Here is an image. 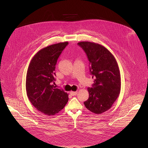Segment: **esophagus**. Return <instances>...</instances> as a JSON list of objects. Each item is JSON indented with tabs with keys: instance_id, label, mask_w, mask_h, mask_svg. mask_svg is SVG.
<instances>
[{
	"instance_id": "34e87169",
	"label": "esophagus",
	"mask_w": 148,
	"mask_h": 148,
	"mask_svg": "<svg viewBox=\"0 0 148 148\" xmlns=\"http://www.w3.org/2000/svg\"><path fill=\"white\" fill-rule=\"evenodd\" d=\"M77 93H78V92H73V91H71V92H70V94H71V95H72V96H75V95L77 94Z\"/></svg>"
}]
</instances>
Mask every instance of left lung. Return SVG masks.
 <instances>
[{
	"label": "left lung",
	"instance_id": "1",
	"mask_svg": "<svg viewBox=\"0 0 148 148\" xmlns=\"http://www.w3.org/2000/svg\"><path fill=\"white\" fill-rule=\"evenodd\" d=\"M78 45L86 52L94 84L87 90L89 97L84 102L87 109L96 114L112 107L121 90V76L114 55L103 46L94 42H80Z\"/></svg>",
	"mask_w": 148,
	"mask_h": 148
}]
</instances>
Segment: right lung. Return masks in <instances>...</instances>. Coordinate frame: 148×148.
<instances>
[{"label":"right lung","mask_w":148,"mask_h":148,"mask_svg":"<svg viewBox=\"0 0 148 148\" xmlns=\"http://www.w3.org/2000/svg\"><path fill=\"white\" fill-rule=\"evenodd\" d=\"M68 42L53 44L38 51L29 62L26 76L27 95L32 105L46 115L61 111L68 101V94L53 84L58 58Z\"/></svg>","instance_id":"1"}]
</instances>
